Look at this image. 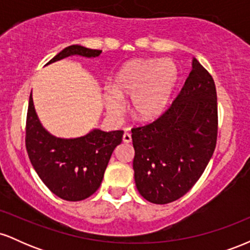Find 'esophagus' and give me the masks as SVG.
Listing matches in <instances>:
<instances>
[{
  "instance_id": "obj_1",
  "label": "esophagus",
  "mask_w": 250,
  "mask_h": 250,
  "mask_svg": "<svg viewBox=\"0 0 250 250\" xmlns=\"http://www.w3.org/2000/svg\"><path fill=\"white\" fill-rule=\"evenodd\" d=\"M122 140H123V142H125V143H130L131 142V135L129 133H125V134H123Z\"/></svg>"
}]
</instances>
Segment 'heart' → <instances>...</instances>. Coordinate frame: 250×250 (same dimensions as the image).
<instances>
[{
  "label": "heart",
  "instance_id": "heart-1",
  "mask_svg": "<svg viewBox=\"0 0 250 250\" xmlns=\"http://www.w3.org/2000/svg\"><path fill=\"white\" fill-rule=\"evenodd\" d=\"M179 70L169 59H135L117 71L104 103L110 115L122 111L121 100H130V111L137 121L149 122L168 108Z\"/></svg>",
  "mask_w": 250,
  "mask_h": 250
}]
</instances>
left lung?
<instances>
[{"label":"left lung","instance_id":"left-lung-1","mask_svg":"<svg viewBox=\"0 0 250 250\" xmlns=\"http://www.w3.org/2000/svg\"><path fill=\"white\" fill-rule=\"evenodd\" d=\"M131 133L135 183L146 200L166 205L193 188L213 156L217 139L216 88L195 57L168 110Z\"/></svg>","mask_w":250,"mask_h":250}]
</instances>
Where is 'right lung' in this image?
Returning <instances> with one entry per match:
<instances>
[{
    "label": "right lung",
    "mask_w": 250,
    "mask_h": 250,
    "mask_svg": "<svg viewBox=\"0 0 250 250\" xmlns=\"http://www.w3.org/2000/svg\"><path fill=\"white\" fill-rule=\"evenodd\" d=\"M102 50L74 44L64 48L47 64L68 56L97 57ZM123 131L93 129L76 139H61L45 130L29 97L25 147L34 169L51 193L65 201H81L93 195L103 180L111 154L122 142Z\"/></svg>",
    "instance_id": "add662e5"
}]
</instances>
